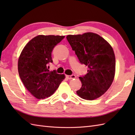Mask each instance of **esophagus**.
<instances>
[{
  "label": "esophagus",
  "mask_w": 135,
  "mask_h": 135,
  "mask_svg": "<svg viewBox=\"0 0 135 135\" xmlns=\"http://www.w3.org/2000/svg\"><path fill=\"white\" fill-rule=\"evenodd\" d=\"M66 77H67V78L68 79H71L75 78L76 76L75 75H74V74H73V75H66Z\"/></svg>",
  "instance_id": "1"
}]
</instances>
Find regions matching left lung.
<instances>
[{
	"mask_svg": "<svg viewBox=\"0 0 135 135\" xmlns=\"http://www.w3.org/2000/svg\"><path fill=\"white\" fill-rule=\"evenodd\" d=\"M66 38L79 62L88 67V73L79 77L82 87L76 91L77 94L88 100L98 98L110 87L115 75L113 48L102 37L92 32Z\"/></svg>",
	"mask_w": 135,
	"mask_h": 135,
	"instance_id": "left-lung-1",
	"label": "left lung"
}]
</instances>
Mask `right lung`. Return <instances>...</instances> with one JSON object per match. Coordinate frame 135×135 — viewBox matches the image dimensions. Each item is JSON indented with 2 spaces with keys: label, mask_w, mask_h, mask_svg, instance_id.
Listing matches in <instances>:
<instances>
[{
  "label": "right lung",
  "mask_w": 135,
  "mask_h": 135,
  "mask_svg": "<svg viewBox=\"0 0 135 135\" xmlns=\"http://www.w3.org/2000/svg\"><path fill=\"white\" fill-rule=\"evenodd\" d=\"M64 37L38 35L28 43L20 54L19 76L25 87L37 99L52 95L65 78L64 74L49 70V64L53 62L51 51Z\"/></svg>",
  "instance_id": "1"
}]
</instances>
